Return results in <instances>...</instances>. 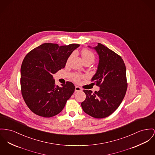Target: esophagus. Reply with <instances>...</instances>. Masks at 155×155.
<instances>
[{
  "instance_id": "obj_1",
  "label": "esophagus",
  "mask_w": 155,
  "mask_h": 155,
  "mask_svg": "<svg viewBox=\"0 0 155 155\" xmlns=\"http://www.w3.org/2000/svg\"><path fill=\"white\" fill-rule=\"evenodd\" d=\"M82 90V89L80 87H79V86H76V87H75V92H76L81 91Z\"/></svg>"
}]
</instances>
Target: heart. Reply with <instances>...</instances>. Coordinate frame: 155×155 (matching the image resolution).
I'll list each match as a JSON object with an SVG mask.
<instances>
[{
    "label": "heart",
    "mask_w": 155,
    "mask_h": 155,
    "mask_svg": "<svg viewBox=\"0 0 155 155\" xmlns=\"http://www.w3.org/2000/svg\"><path fill=\"white\" fill-rule=\"evenodd\" d=\"M81 54H82V57L83 61V62H93L94 60V54H93L92 52H91V51L87 49H84L81 52ZM72 55H71L69 58L68 59V62L67 63H68L69 61V59L70 58H71ZM82 78V76L79 74H76L74 76V80L76 81V82H79L81 79Z\"/></svg>",
    "instance_id": "1"
}]
</instances>
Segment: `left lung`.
<instances>
[{"mask_svg":"<svg viewBox=\"0 0 155 155\" xmlns=\"http://www.w3.org/2000/svg\"><path fill=\"white\" fill-rule=\"evenodd\" d=\"M93 48L99 61L92 81L99 86L100 90L94 93L84 90L86 97L81 106L86 114L100 119L114 113L122 102L127 87L126 69L122 58L108 48L98 43Z\"/></svg>","mask_w":155,"mask_h":155,"instance_id":"left-lung-1","label":"left lung"}]
</instances>
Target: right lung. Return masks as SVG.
Here are the masks:
<instances>
[{
	"label": "right lung",
	"instance_id": "right-lung-1",
	"mask_svg": "<svg viewBox=\"0 0 155 155\" xmlns=\"http://www.w3.org/2000/svg\"><path fill=\"white\" fill-rule=\"evenodd\" d=\"M79 46L43 43L26 55L21 66V91L32 112L50 117L63 110L75 87L71 82L62 87L56 86L53 74L65 67L70 55Z\"/></svg>",
	"mask_w": 155,
	"mask_h": 155
}]
</instances>
